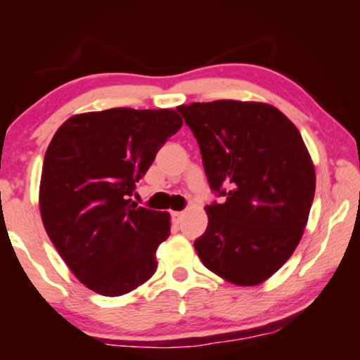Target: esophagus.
Masks as SVG:
<instances>
[{
  "label": "esophagus",
  "instance_id": "1",
  "mask_svg": "<svg viewBox=\"0 0 360 360\" xmlns=\"http://www.w3.org/2000/svg\"><path fill=\"white\" fill-rule=\"evenodd\" d=\"M172 217H173V221H174V224H179V222L182 221V217H184V212H179V211H173V212H172Z\"/></svg>",
  "mask_w": 360,
  "mask_h": 360
}]
</instances>
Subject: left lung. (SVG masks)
<instances>
[{
  "mask_svg": "<svg viewBox=\"0 0 360 360\" xmlns=\"http://www.w3.org/2000/svg\"><path fill=\"white\" fill-rule=\"evenodd\" d=\"M202 152L211 188L208 229L193 246L236 285H257L294 254L311 210L316 173L300 131L275 106L217 100L178 106Z\"/></svg>",
  "mask_w": 360,
  "mask_h": 360,
  "instance_id": "obj_1",
  "label": "left lung"
}]
</instances>
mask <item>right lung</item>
Masks as SVG:
<instances>
[{
	"instance_id": "obj_1",
	"label": "right lung",
	"mask_w": 360,
	"mask_h": 360,
	"mask_svg": "<svg viewBox=\"0 0 360 360\" xmlns=\"http://www.w3.org/2000/svg\"><path fill=\"white\" fill-rule=\"evenodd\" d=\"M181 125L174 109L112 108L72 115L49 144L39 184L42 224L65 264L96 294H129L155 273L169 214L130 197Z\"/></svg>"
}]
</instances>
